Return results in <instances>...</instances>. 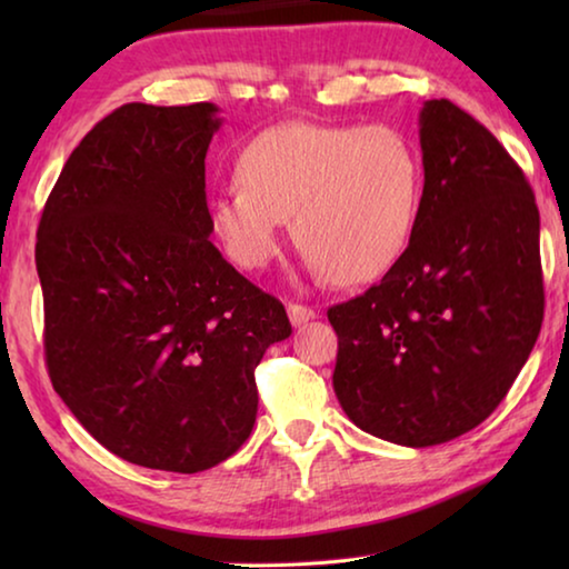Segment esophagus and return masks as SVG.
I'll list each match as a JSON object with an SVG mask.
<instances>
[{
    "instance_id": "34e87169",
    "label": "esophagus",
    "mask_w": 569,
    "mask_h": 569,
    "mask_svg": "<svg viewBox=\"0 0 569 569\" xmlns=\"http://www.w3.org/2000/svg\"><path fill=\"white\" fill-rule=\"evenodd\" d=\"M288 319H291L293 326H303L311 319H316V311L308 306H301V303H288Z\"/></svg>"
}]
</instances>
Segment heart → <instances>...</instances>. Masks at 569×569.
<instances>
[{
  "label": "heart",
  "instance_id": "b5f03b06",
  "mask_svg": "<svg viewBox=\"0 0 569 569\" xmlns=\"http://www.w3.org/2000/svg\"><path fill=\"white\" fill-rule=\"evenodd\" d=\"M240 186L210 198V223L233 261L261 271L291 218L298 248L336 283H366L407 250L419 216L423 166L387 124L286 122L240 150Z\"/></svg>",
  "mask_w": 569,
  "mask_h": 569
}]
</instances>
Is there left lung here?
Returning a JSON list of instances; mask_svg holds the SVG:
<instances>
[{
  "label": "left lung",
  "mask_w": 569,
  "mask_h": 569,
  "mask_svg": "<svg viewBox=\"0 0 569 569\" xmlns=\"http://www.w3.org/2000/svg\"><path fill=\"white\" fill-rule=\"evenodd\" d=\"M423 192L381 283L331 306L333 391L356 427L435 447L507 397L542 329L539 210L522 168L449 100L419 114Z\"/></svg>",
  "instance_id": "obj_1"
}]
</instances>
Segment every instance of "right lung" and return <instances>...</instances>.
I'll use <instances>...</instances> for the list:
<instances>
[{"mask_svg":"<svg viewBox=\"0 0 569 569\" xmlns=\"http://www.w3.org/2000/svg\"><path fill=\"white\" fill-rule=\"evenodd\" d=\"M218 128L213 102L122 104L67 158L37 230L54 391L112 455L178 475L236 455L256 366L291 336L283 303L208 240Z\"/></svg>","mask_w":569,"mask_h":569,"instance_id":"add662e5","label":"right lung"}]
</instances>
